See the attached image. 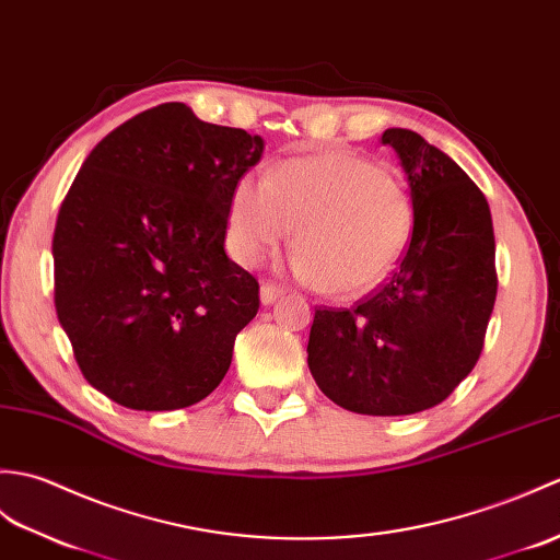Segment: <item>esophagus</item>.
<instances>
[{
	"label": "esophagus",
	"instance_id": "esophagus-1",
	"mask_svg": "<svg viewBox=\"0 0 560 560\" xmlns=\"http://www.w3.org/2000/svg\"><path fill=\"white\" fill-rule=\"evenodd\" d=\"M282 294H284V290L280 288V284H276V282L266 280L264 284H260V302H264V304H272V302H278Z\"/></svg>",
	"mask_w": 560,
	"mask_h": 560
}]
</instances>
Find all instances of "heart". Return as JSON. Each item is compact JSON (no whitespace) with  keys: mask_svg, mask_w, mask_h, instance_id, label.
Here are the masks:
<instances>
[{"mask_svg":"<svg viewBox=\"0 0 560 560\" xmlns=\"http://www.w3.org/2000/svg\"><path fill=\"white\" fill-rule=\"evenodd\" d=\"M294 228L292 268L335 296L362 294L388 276L412 234V201L388 170L352 153L294 158L242 177L230 198V244L258 264Z\"/></svg>","mask_w":560,"mask_h":560,"instance_id":"obj_1","label":"heart"}]
</instances>
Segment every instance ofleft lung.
<instances>
[{
	"mask_svg": "<svg viewBox=\"0 0 560 560\" xmlns=\"http://www.w3.org/2000/svg\"><path fill=\"white\" fill-rule=\"evenodd\" d=\"M381 141L409 182L412 240L364 300L316 308L306 352L335 405L400 417L436 407L475 369L499 276L487 196L465 170L417 131L385 129Z\"/></svg>",
	"mask_w": 560,
	"mask_h": 560,
	"instance_id": "obj_1",
	"label": "left lung"
}]
</instances>
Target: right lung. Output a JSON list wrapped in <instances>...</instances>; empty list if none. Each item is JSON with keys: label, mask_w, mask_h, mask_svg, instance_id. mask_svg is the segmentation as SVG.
I'll use <instances>...</instances> for the list:
<instances>
[{"label": "right lung", "mask_w": 560, "mask_h": 560, "mask_svg": "<svg viewBox=\"0 0 560 560\" xmlns=\"http://www.w3.org/2000/svg\"><path fill=\"white\" fill-rule=\"evenodd\" d=\"M264 139L145 109L85 158L55 237V306L83 378L121 407L170 412L225 378L258 280L225 254L232 189Z\"/></svg>", "instance_id": "right-lung-1"}]
</instances>
